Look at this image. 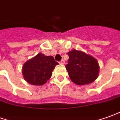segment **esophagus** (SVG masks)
Here are the masks:
<instances>
[{
	"mask_svg": "<svg viewBox=\"0 0 120 120\" xmlns=\"http://www.w3.org/2000/svg\"><path fill=\"white\" fill-rule=\"evenodd\" d=\"M59 63H60V64H61V65H64V64H65V61L63 59V60H61V61L59 62Z\"/></svg>",
	"mask_w": 120,
	"mask_h": 120,
	"instance_id": "34e87169",
	"label": "esophagus"
}]
</instances>
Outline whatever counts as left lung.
Here are the masks:
<instances>
[{"mask_svg":"<svg viewBox=\"0 0 120 120\" xmlns=\"http://www.w3.org/2000/svg\"><path fill=\"white\" fill-rule=\"evenodd\" d=\"M67 55L69 59L65 67L69 77L74 84L86 85L96 80L99 66L95 59L76 49L68 52Z\"/></svg>","mask_w":120,"mask_h":120,"instance_id":"8db88e82","label":"left lung"}]
</instances>
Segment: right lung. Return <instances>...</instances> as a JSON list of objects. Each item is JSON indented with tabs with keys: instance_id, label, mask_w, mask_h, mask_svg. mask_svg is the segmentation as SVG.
<instances>
[{
	"instance_id": "1",
	"label": "right lung",
	"mask_w": 120,
	"mask_h": 120,
	"mask_svg": "<svg viewBox=\"0 0 120 120\" xmlns=\"http://www.w3.org/2000/svg\"><path fill=\"white\" fill-rule=\"evenodd\" d=\"M57 65L59 63L52 56L38 53L24 64L22 73L29 84L41 86L50 78L52 71Z\"/></svg>"
}]
</instances>
